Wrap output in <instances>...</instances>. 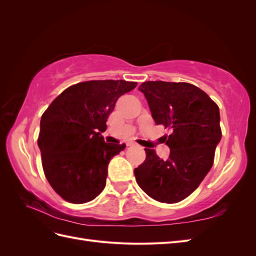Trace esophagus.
Segmentation results:
<instances>
[{
	"instance_id": "1",
	"label": "esophagus",
	"mask_w": 256,
	"mask_h": 256,
	"mask_svg": "<svg viewBox=\"0 0 256 256\" xmlns=\"http://www.w3.org/2000/svg\"><path fill=\"white\" fill-rule=\"evenodd\" d=\"M136 142H128L127 143V146H136Z\"/></svg>"
}]
</instances>
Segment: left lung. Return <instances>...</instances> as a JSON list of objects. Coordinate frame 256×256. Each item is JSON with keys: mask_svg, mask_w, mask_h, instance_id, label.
<instances>
[{"mask_svg": "<svg viewBox=\"0 0 256 256\" xmlns=\"http://www.w3.org/2000/svg\"><path fill=\"white\" fill-rule=\"evenodd\" d=\"M157 125L172 130L166 138L168 160L145 148L134 168L140 188L161 203H177L194 191L214 164L222 132L219 106L205 92L186 82L147 81L140 85Z\"/></svg>", "mask_w": 256, "mask_h": 256, "instance_id": "left-lung-1", "label": "left lung"}]
</instances>
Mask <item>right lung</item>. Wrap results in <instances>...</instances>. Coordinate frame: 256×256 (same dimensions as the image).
<instances>
[{"label":"right lung","mask_w":256,"mask_h":256,"mask_svg":"<svg viewBox=\"0 0 256 256\" xmlns=\"http://www.w3.org/2000/svg\"><path fill=\"white\" fill-rule=\"evenodd\" d=\"M136 84L124 80L74 84L42 114L37 141L42 168L51 187L67 202L88 203L104 189L108 164L126 145L106 143L102 132L116 100Z\"/></svg>","instance_id":"add662e5"}]
</instances>
